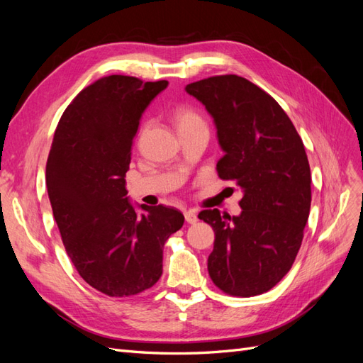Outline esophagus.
I'll return each instance as SVG.
<instances>
[{"instance_id":"1","label":"esophagus","mask_w":363,"mask_h":363,"mask_svg":"<svg viewBox=\"0 0 363 363\" xmlns=\"http://www.w3.org/2000/svg\"><path fill=\"white\" fill-rule=\"evenodd\" d=\"M184 219L188 224H195L196 221H199V216H196V213L194 211H188V212H184Z\"/></svg>"}]
</instances>
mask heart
<instances>
[{"label": "heart", "mask_w": 363, "mask_h": 363, "mask_svg": "<svg viewBox=\"0 0 363 363\" xmlns=\"http://www.w3.org/2000/svg\"><path fill=\"white\" fill-rule=\"evenodd\" d=\"M174 121L179 127L180 135L191 133V131L196 130H207L206 119L200 112H196L192 107H179L177 111L174 112Z\"/></svg>", "instance_id": "1"}]
</instances>
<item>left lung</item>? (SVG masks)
Returning <instances> with one entry per match:
<instances>
[{
  "label": "left lung",
  "instance_id": "1",
  "mask_svg": "<svg viewBox=\"0 0 363 363\" xmlns=\"http://www.w3.org/2000/svg\"><path fill=\"white\" fill-rule=\"evenodd\" d=\"M215 119L224 156L219 179L244 192L239 216L206 208L215 232L207 269L233 296L268 292L289 272L311 212V167L300 135L280 104L250 80L215 75L186 86Z\"/></svg>",
  "mask_w": 363,
  "mask_h": 363
}]
</instances>
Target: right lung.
<instances>
[{
  "mask_svg": "<svg viewBox=\"0 0 363 363\" xmlns=\"http://www.w3.org/2000/svg\"><path fill=\"white\" fill-rule=\"evenodd\" d=\"M167 80L107 75L65 108L47 160V188L65 250L80 277L104 295L133 296L162 276L163 245L184 216L127 199L125 174L140 115Z\"/></svg>",
  "mask_w": 363,
  "mask_h": 363,
  "instance_id": "1",
  "label": "right lung"
}]
</instances>
